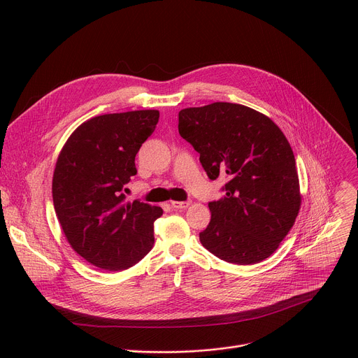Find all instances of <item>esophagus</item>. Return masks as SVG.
Segmentation results:
<instances>
[{"mask_svg": "<svg viewBox=\"0 0 358 358\" xmlns=\"http://www.w3.org/2000/svg\"><path fill=\"white\" fill-rule=\"evenodd\" d=\"M191 201H171V207L176 210H184L187 207H189Z\"/></svg>", "mask_w": 358, "mask_h": 358, "instance_id": "34e87169", "label": "esophagus"}]
</instances>
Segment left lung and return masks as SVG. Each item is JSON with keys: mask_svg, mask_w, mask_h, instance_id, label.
<instances>
[{"mask_svg": "<svg viewBox=\"0 0 358 358\" xmlns=\"http://www.w3.org/2000/svg\"><path fill=\"white\" fill-rule=\"evenodd\" d=\"M178 131L210 180L228 177L224 198L208 202L202 246L235 265L258 264L278 249L300 208L299 177L282 130L250 108L217 101L178 113Z\"/></svg>", "mask_w": 358, "mask_h": 358, "instance_id": "8db88e82", "label": "left lung"}]
</instances>
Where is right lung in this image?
Segmentation results:
<instances>
[{
  "label": "right lung",
  "mask_w": 358,
  "mask_h": 358,
  "mask_svg": "<svg viewBox=\"0 0 358 358\" xmlns=\"http://www.w3.org/2000/svg\"><path fill=\"white\" fill-rule=\"evenodd\" d=\"M159 117V110L96 116L72 133L58 157L52 180L58 221L71 246L100 269H129L155 245V221L163 210L129 202L124 191Z\"/></svg>",
  "instance_id": "obj_1"
}]
</instances>
